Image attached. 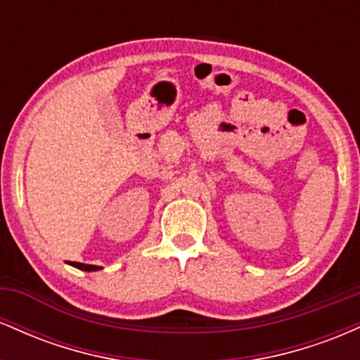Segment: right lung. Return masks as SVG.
<instances>
[{"mask_svg": "<svg viewBox=\"0 0 360 360\" xmlns=\"http://www.w3.org/2000/svg\"><path fill=\"white\" fill-rule=\"evenodd\" d=\"M69 264H71V266H74V267H77V269H81V271H88V272L101 269V267H98V266H91V264H81V262H69Z\"/></svg>", "mask_w": 360, "mask_h": 360, "instance_id": "obj_1", "label": "right lung"}]
</instances>
